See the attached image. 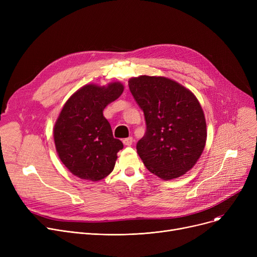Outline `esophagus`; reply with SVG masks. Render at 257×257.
Listing matches in <instances>:
<instances>
[{"label":"esophagus","mask_w":257,"mask_h":257,"mask_svg":"<svg viewBox=\"0 0 257 257\" xmlns=\"http://www.w3.org/2000/svg\"><path fill=\"white\" fill-rule=\"evenodd\" d=\"M132 142H133V139H132L131 137H129V138L123 140V143H124V145H126V146H131V145H132Z\"/></svg>","instance_id":"34e87169"}]
</instances>
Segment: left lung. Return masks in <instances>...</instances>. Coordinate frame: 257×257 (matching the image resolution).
Listing matches in <instances>:
<instances>
[{
  "label": "left lung",
  "mask_w": 257,
  "mask_h": 257,
  "mask_svg": "<svg viewBox=\"0 0 257 257\" xmlns=\"http://www.w3.org/2000/svg\"><path fill=\"white\" fill-rule=\"evenodd\" d=\"M133 98L144 111L145 136L137 150L146 168L164 180L191 170L204 150L206 121L191 90L165 77L129 80Z\"/></svg>",
  "instance_id": "1"
}]
</instances>
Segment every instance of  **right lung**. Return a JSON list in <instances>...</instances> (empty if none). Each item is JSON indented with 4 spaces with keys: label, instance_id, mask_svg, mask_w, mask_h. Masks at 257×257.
I'll use <instances>...</instances> for the list:
<instances>
[{
    "label": "right lung",
    "instance_id": "obj_1",
    "mask_svg": "<svg viewBox=\"0 0 257 257\" xmlns=\"http://www.w3.org/2000/svg\"><path fill=\"white\" fill-rule=\"evenodd\" d=\"M124 90L119 82L88 84L64 104L54 127V141L62 164L81 179L99 181L109 175L123 143L113 138L104 108Z\"/></svg>",
    "mask_w": 257,
    "mask_h": 257
}]
</instances>
